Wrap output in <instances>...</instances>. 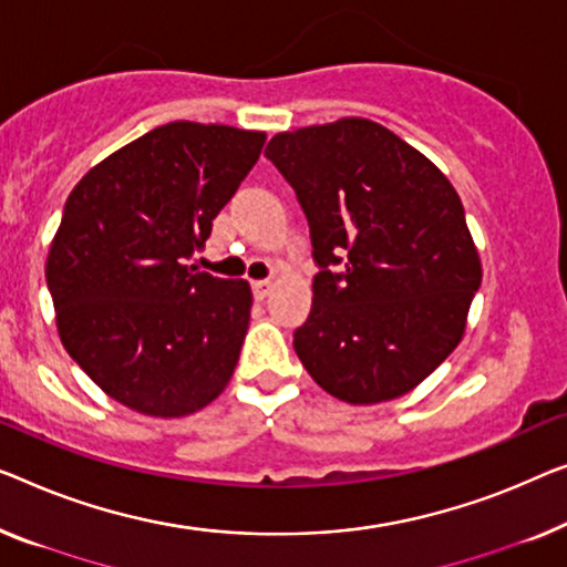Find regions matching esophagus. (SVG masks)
Listing matches in <instances>:
<instances>
[{
  "instance_id": "34e87169",
  "label": "esophagus",
  "mask_w": 567,
  "mask_h": 567,
  "mask_svg": "<svg viewBox=\"0 0 567 567\" xmlns=\"http://www.w3.org/2000/svg\"><path fill=\"white\" fill-rule=\"evenodd\" d=\"M250 286H252V297H256L258 301H264L270 293V289H274V284L270 281H252Z\"/></svg>"
}]
</instances>
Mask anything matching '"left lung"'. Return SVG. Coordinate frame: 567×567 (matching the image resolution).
<instances>
[{
  "instance_id": "8db88e82",
  "label": "left lung",
  "mask_w": 567,
  "mask_h": 567,
  "mask_svg": "<svg viewBox=\"0 0 567 567\" xmlns=\"http://www.w3.org/2000/svg\"><path fill=\"white\" fill-rule=\"evenodd\" d=\"M266 155L297 192L319 268L293 332L303 368L348 404L404 396L457 348L481 286L461 196L363 117L278 133Z\"/></svg>"
}]
</instances>
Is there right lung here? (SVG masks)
Masks as SVG:
<instances>
[{
  "instance_id": "1",
  "label": "right lung",
  "mask_w": 567,
  "mask_h": 567,
  "mask_svg": "<svg viewBox=\"0 0 567 567\" xmlns=\"http://www.w3.org/2000/svg\"><path fill=\"white\" fill-rule=\"evenodd\" d=\"M266 133L168 122L69 194L45 278L63 348L120 404L186 416L233 379L252 293L184 266L256 166Z\"/></svg>"
}]
</instances>
